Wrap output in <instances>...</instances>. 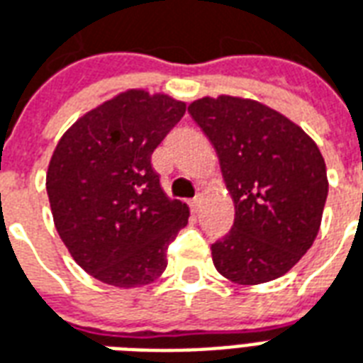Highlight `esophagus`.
<instances>
[{
	"label": "esophagus",
	"mask_w": 363,
	"mask_h": 363,
	"mask_svg": "<svg viewBox=\"0 0 363 363\" xmlns=\"http://www.w3.org/2000/svg\"><path fill=\"white\" fill-rule=\"evenodd\" d=\"M200 202H202V196H200V194L190 200V209H192L194 213H198V209H200Z\"/></svg>",
	"instance_id": "1"
}]
</instances>
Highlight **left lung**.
Masks as SVG:
<instances>
[{
    "label": "left lung",
    "instance_id": "8db88e82",
    "mask_svg": "<svg viewBox=\"0 0 363 363\" xmlns=\"http://www.w3.org/2000/svg\"><path fill=\"white\" fill-rule=\"evenodd\" d=\"M189 113L216 147L235 223L211 244L216 269L259 284L298 264L318 236L329 192L323 155L275 109L233 96L196 99Z\"/></svg>",
    "mask_w": 363,
    "mask_h": 363
}]
</instances>
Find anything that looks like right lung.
<instances>
[{
  "mask_svg": "<svg viewBox=\"0 0 363 363\" xmlns=\"http://www.w3.org/2000/svg\"><path fill=\"white\" fill-rule=\"evenodd\" d=\"M184 111L169 96L128 90L80 117L53 152L45 189L55 229L101 283L140 286L167 267L189 208L161 190L152 154Z\"/></svg>",
  "mask_w": 363,
  "mask_h": 363,
  "instance_id": "add662e5",
  "label": "right lung"
}]
</instances>
